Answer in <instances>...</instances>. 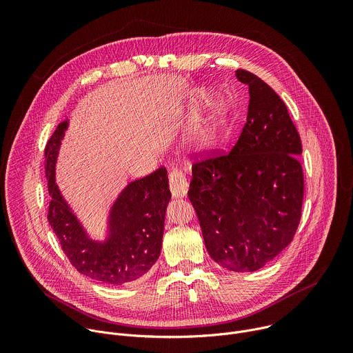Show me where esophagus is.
Wrapping results in <instances>:
<instances>
[{"label": "esophagus", "mask_w": 353, "mask_h": 353, "mask_svg": "<svg viewBox=\"0 0 353 353\" xmlns=\"http://www.w3.org/2000/svg\"><path fill=\"white\" fill-rule=\"evenodd\" d=\"M169 187H170V192L173 195V198H180V196H184L187 195L188 192V183H187V179L185 176L177 170V169H173L170 173H169Z\"/></svg>", "instance_id": "34e87169"}]
</instances>
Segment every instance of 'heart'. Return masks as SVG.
<instances>
[{
  "instance_id": "heart-1",
  "label": "heart",
  "mask_w": 353,
  "mask_h": 353,
  "mask_svg": "<svg viewBox=\"0 0 353 353\" xmlns=\"http://www.w3.org/2000/svg\"><path fill=\"white\" fill-rule=\"evenodd\" d=\"M219 138V131H218V123L215 120H211L205 125L199 128L195 139H194V146L198 150H205L216 145Z\"/></svg>"
}]
</instances>
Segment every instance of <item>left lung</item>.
Instances as JSON below:
<instances>
[{
    "label": "left lung",
    "instance_id": "8db88e82",
    "mask_svg": "<svg viewBox=\"0 0 353 353\" xmlns=\"http://www.w3.org/2000/svg\"><path fill=\"white\" fill-rule=\"evenodd\" d=\"M248 86L243 131L229 154L192 165L188 198L205 247L229 271L253 272L292 241L301 216V141L283 100L257 75L237 70Z\"/></svg>",
    "mask_w": 353,
    "mask_h": 353
}]
</instances>
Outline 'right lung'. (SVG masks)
I'll return each mask as SVG.
<instances>
[{
  "label": "right lung",
  "instance_id": "obj_1",
  "mask_svg": "<svg viewBox=\"0 0 353 353\" xmlns=\"http://www.w3.org/2000/svg\"><path fill=\"white\" fill-rule=\"evenodd\" d=\"M67 128L68 120L60 123L44 150L52 196L48 223L78 272L112 286L134 282L152 268L161 256L165 215L172 198L168 170L159 168L128 183L109 211L106 239L93 240L56 184V163Z\"/></svg>",
  "mask_w": 353,
  "mask_h": 353
}]
</instances>
